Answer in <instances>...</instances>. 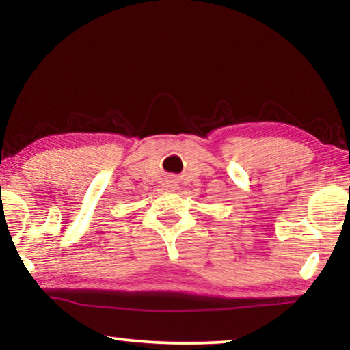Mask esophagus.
Masks as SVG:
<instances>
[{"label": "esophagus", "mask_w": 350, "mask_h": 350, "mask_svg": "<svg viewBox=\"0 0 350 350\" xmlns=\"http://www.w3.org/2000/svg\"><path fill=\"white\" fill-rule=\"evenodd\" d=\"M174 185H176V182L173 179H170L168 180V187H174Z\"/></svg>", "instance_id": "obj_1"}]
</instances>
